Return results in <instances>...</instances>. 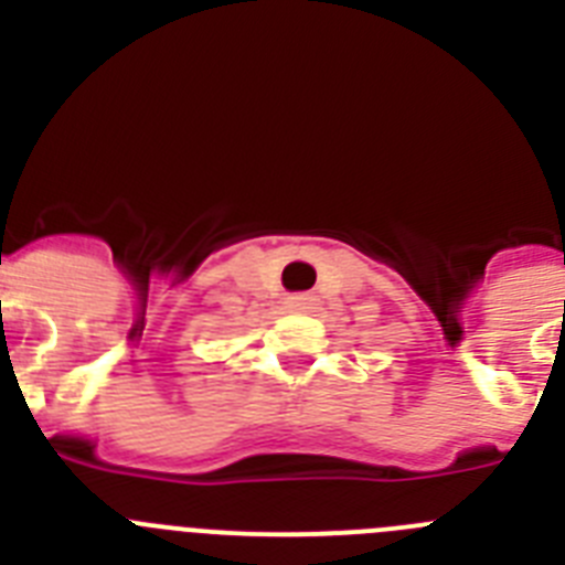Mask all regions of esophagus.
<instances>
[{"label": "esophagus", "mask_w": 565, "mask_h": 565, "mask_svg": "<svg viewBox=\"0 0 565 565\" xmlns=\"http://www.w3.org/2000/svg\"><path fill=\"white\" fill-rule=\"evenodd\" d=\"M317 306V297L313 294H294V297L286 299V308L294 313H306Z\"/></svg>", "instance_id": "34e87169"}]
</instances>
